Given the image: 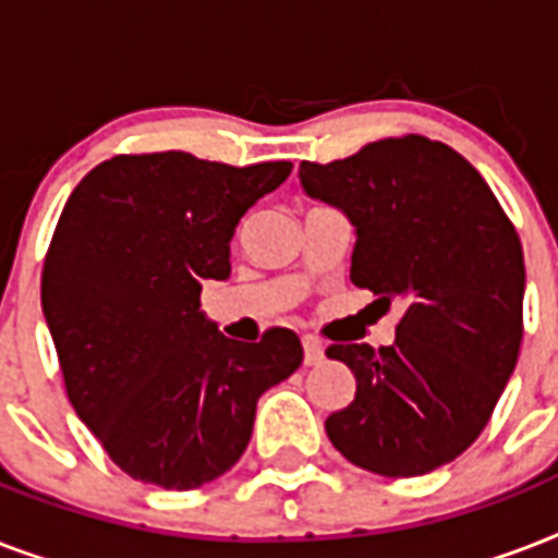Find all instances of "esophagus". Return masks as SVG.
Returning a JSON list of instances; mask_svg holds the SVG:
<instances>
[{"label":"esophagus","instance_id":"obj_1","mask_svg":"<svg viewBox=\"0 0 558 558\" xmlns=\"http://www.w3.org/2000/svg\"><path fill=\"white\" fill-rule=\"evenodd\" d=\"M324 362V344L306 336L304 339V365H322Z\"/></svg>","mask_w":558,"mask_h":558}]
</instances>
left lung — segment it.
I'll list each match as a JSON object with an SVG mask.
<instances>
[{
  "label": "left lung",
  "mask_w": 558,
  "mask_h": 558,
  "mask_svg": "<svg viewBox=\"0 0 558 558\" xmlns=\"http://www.w3.org/2000/svg\"><path fill=\"white\" fill-rule=\"evenodd\" d=\"M298 177L356 226L350 280L385 306L402 304L390 348H327L356 376V399L327 416V437L376 475L434 472L477 440L519 362L515 226L484 177L425 135L381 138L330 165L301 161Z\"/></svg>",
  "instance_id": "1"
}]
</instances>
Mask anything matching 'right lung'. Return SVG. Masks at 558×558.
Segmentation results:
<instances>
[{"mask_svg":"<svg viewBox=\"0 0 558 558\" xmlns=\"http://www.w3.org/2000/svg\"><path fill=\"white\" fill-rule=\"evenodd\" d=\"M289 173V161L116 156L65 202L43 313L69 402L142 484L182 493L226 475L252 440L257 399L304 362L292 330L243 344L199 310L202 283L231 275L236 222Z\"/></svg>","mask_w":558,"mask_h":558,"instance_id":"1","label":"right lung"}]
</instances>
